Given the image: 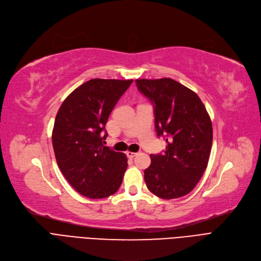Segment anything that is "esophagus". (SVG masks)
<instances>
[{
    "label": "esophagus",
    "mask_w": 261,
    "mask_h": 261,
    "mask_svg": "<svg viewBox=\"0 0 261 261\" xmlns=\"http://www.w3.org/2000/svg\"><path fill=\"white\" fill-rule=\"evenodd\" d=\"M126 155H127V157L128 158H134L135 156H137L138 155V153H135V152H126Z\"/></svg>",
    "instance_id": "1"
}]
</instances>
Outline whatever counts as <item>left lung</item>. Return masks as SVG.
<instances>
[{"label":"left lung","mask_w":261,"mask_h":261,"mask_svg":"<svg viewBox=\"0 0 261 261\" xmlns=\"http://www.w3.org/2000/svg\"><path fill=\"white\" fill-rule=\"evenodd\" d=\"M136 86L152 102L157 135L167 142L164 154L151 155L144 170L146 187L165 200L181 197L193 190L207 168L212 120L198 95L174 80H136Z\"/></svg>","instance_id":"8db88e82"}]
</instances>
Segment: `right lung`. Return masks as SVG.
Segmentation results:
<instances>
[{"label":"right lung","instance_id":"1","mask_svg":"<svg viewBox=\"0 0 261 261\" xmlns=\"http://www.w3.org/2000/svg\"><path fill=\"white\" fill-rule=\"evenodd\" d=\"M133 80L93 79L61 104L52 133L57 165L80 194L104 198L118 191L127 168L126 155L104 145L105 125Z\"/></svg>","mask_w":261,"mask_h":261}]
</instances>
